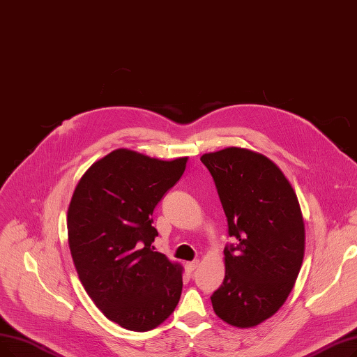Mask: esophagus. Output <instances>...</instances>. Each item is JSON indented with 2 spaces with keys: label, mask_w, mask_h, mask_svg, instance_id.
Here are the masks:
<instances>
[{
  "label": "esophagus",
  "mask_w": 357,
  "mask_h": 357,
  "mask_svg": "<svg viewBox=\"0 0 357 357\" xmlns=\"http://www.w3.org/2000/svg\"><path fill=\"white\" fill-rule=\"evenodd\" d=\"M198 267H199V261H198V259H194V261L187 262V270H188V271H194V270H197Z\"/></svg>",
  "instance_id": "obj_1"
}]
</instances>
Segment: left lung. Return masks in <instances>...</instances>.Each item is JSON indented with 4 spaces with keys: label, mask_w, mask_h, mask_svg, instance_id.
<instances>
[{
    "label": "left lung",
    "mask_w": 357,
    "mask_h": 357,
    "mask_svg": "<svg viewBox=\"0 0 357 357\" xmlns=\"http://www.w3.org/2000/svg\"><path fill=\"white\" fill-rule=\"evenodd\" d=\"M227 217L225 280L211 303L215 315L251 328L283 306L301 271L305 223L290 182L264 154L227 147L201 156Z\"/></svg>",
    "instance_id": "left-lung-1"
}]
</instances>
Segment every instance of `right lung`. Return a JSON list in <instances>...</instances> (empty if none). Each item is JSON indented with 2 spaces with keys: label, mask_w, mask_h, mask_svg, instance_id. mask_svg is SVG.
<instances>
[{
  "label": "right lung",
  "mask_w": 357,
  "mask_h": 357,
  "mask_svg": "<svg viewBox=\"0 0 357 357\" xmlns=\"http://www.w3.org/2000/svg\"><path fill=\"white\" fill-rule=\"evenodd\" d=\"M187 162L116 149L86 170L71 197L67 229L77 274L103 315L127 330L156 328L179 302L183 268L154 251L151 215Z\"/></svg>",
  "instance_id": "right-lung-1"
}]
</instances>
